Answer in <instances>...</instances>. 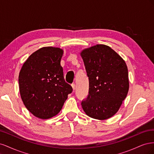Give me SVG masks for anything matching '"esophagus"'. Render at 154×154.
<instances>
[{
    "label": "esophagus",
    "mask_w": 154,
    "mask_h": 154,
    "mask_svg": "<svg viewBox=\"0 0 154 154\" xmlns=\"http://www.w3.org/2000/svg\"><path fill=\"white\" fill-rule=\"evenodd\" d=\"M72 87L73 91H74V90L76 89V85H75V83H72Z\"/></svg>",
    "instance_id": "34e87169"
}]
</instances>
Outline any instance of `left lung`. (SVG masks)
<instances>
[{"label":"left lung","mask_w":154,"mask_h":154,"mask_svg":"<svg viewBox=\"0 0 154 154\" xmlns=\"http://www.w3.org/2000/svg\"><path fill=\"white\" fill-rule=\"evenodd\" d=\"M89 80L88 94L82 106L89 117L107 119L116 114L129 89L125 60L109 46L97 44L80 53Z\"/></svg>","instance_id":"1"}]
</instances>
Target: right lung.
<instances>
[{"label":"right lung","instance_id":"obj_1","mask_svg":"<svg viewBox=\"0 0 154 154\" xmlns=\"http://www.w3.org/2000/svg\"><path fill=\"white\" fill-rule=\"evenodd\" d=\"M63 54L58 48H42L29 56L20 69L21 98L36 118L46 119L57 115L72 91L63 78L60 65Z\"/></svg>","mask_w":154,"mask_h":154}]
</instances>
